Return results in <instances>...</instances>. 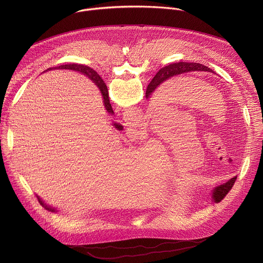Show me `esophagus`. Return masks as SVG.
Wrapping results in <instances>:
<instances>
[{
	"label": "esophagus",
	"mask_w": 263,
	"mask_h": 263,
	"mask_svg": "<svg viewBox=\"0 0 263 263\" xmlns=\"http://www.w3.org/2000/svg\"><path fill=\"white\" fill-rule=\"evenodd\" d=\"M128 133L130 134V136H132V137H135V138H138V137H140L141 136V130L138 128V127H136V126H132V127H129L128 129Z\"/></svg>",
	"instance_id": "obj_1"
}]
</instances>
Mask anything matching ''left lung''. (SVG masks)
<instances>
[{
    "label": "left lung",
    "instance_id": "8db88e82",
    "mask_svg": "<svg viewBox=\"0 0 263 263\" xmlns=\"http://www.w3.org/2000/svg\"><path fill=\"white\" fill-rule=\"evenodd\" d=\"M195 70H202V71H210L214 72L212 69L209 67L201 64V63H196V62H178V63H173L170 65H166L159 69L157 73L155 74V77L152 79L151 83L147 85L146 91H145V97L146 99L151 98L153 92L156 90L157 87H159L163 82L167 81L168 79H172L176 76H179V74H182L184 72H189V71H195ZM237 176L231 178L228 180L226 183H223L221 185L216 186L215 189L212 190V200L216 203L220 202L226 195L231 191L233 187L235 180Z\"/></svg>",
    "mask_w": 263,
    "mask_h": 263
}]
</instances>
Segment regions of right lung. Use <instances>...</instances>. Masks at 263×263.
Returning a JSON list of instances; mask_svg holds the SVG:
<instances>
[{"mask_svg":"<svg viewBox=\"0 0 263 263\" xmlns=\"http://www.w3.org/2000/svg\"><path fill=\"white\" fill-rule=\"evenodd\" d=\"M49 70L50 69H70V70H76V71H79V72H82L84 74H86V76L99 87L101 93H102V97H103V102H104V105H105V108L107 110V112L109 115H114L115 112L114 110H112V107H111V104H110V101H109V96H108V89H107V86L105 84V82L103 81V79L99 76V74L90 67L86 66V65H82V64H77V63H71V64H64V65H59V66H56L54 68H48ZM115 128L122 131L123 130V126L121 124H118V123H115L114 124ZM37 199H39L40 203L48 210L52 211V212H55L56 209L51 207V206H48L44 203V201H42V199L37 196Z\"/></svg>","mask_w":263,"mask_h":263,"instance_id":"add662e5","label":"right lung"}]
</instances>
